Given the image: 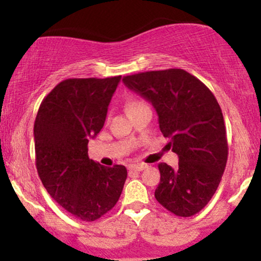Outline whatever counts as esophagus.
Instances as JSON below:
<instances>
[{
  "mask_svg": "<svg viewBox=\"0 0 261 261\" xmlns=\"http://www.w3.org/2000/svg\"><path fill=\"white\" fill-rule=\"evenodd\" d=\"M146 168H147V166H146V164H131V166L128 167V169L135 170V172H141V170H143Z\"/></svg>",
  "mask_w": 261,
  "mask_h": 261,
  "instance_id": "esophagus-1",
  "label": "esophagus"
}]
</instances>
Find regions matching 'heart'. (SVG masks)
Returning a JSON list of instances; mask_svg holds the SVG:
<instances>
[{
    "instance_id": "1",
    "label": "heart",
    "mask_w": 261,
    "mask_h": 261,
    "mask_svg": "<svg viewBox=\"0 0 261 261\" xmlns=\"http://www.w3.org/2000/svg\"><path fill=\"white\" fill-rule=\"evenodd\" d=\"M142 106H146L145 101L141 100V99H137V98H133V99H128L126 101V112L130 113L133 112V110L137 109V108L142 107Z\"/></svg>"
}]
</instances>
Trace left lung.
<instances>
[{"label": "left lung", "mask_w": 261, "mask_h": 261, "mask_svg": "<svg viewBox=\"0 0 261 261\" xmlns=\"http://www.w3.org/2000/svg\"><path fill=\"white\" fill-rule=\"evenodd\" d=\"M122 82L153 106L162 134L179 158L178 168L158 164L155 199L176 216H193L216 193L228 157L216 98L201 81L180 68L131 74Z\"/></svg>", "instance_id": "1"}]
</instances>
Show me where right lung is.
I'll use <instances>...</instances> for the list:
<instances>
[{
  "mask_svg": "<svg viewBox=\"0 0 261 261\" xmlns=\"http://www.w3.org/2000/svg\"><path fill=\"white\" fill-rule=\"evenodd\" d=\"M120 80L62 81L44 98L35 118V161L41 182L60 206L88 222L115 206L127 178L124 166L108 168L89 160L87 147L104 126Z\"/></svg>",
  "mask_w": 261,
  "mask_h": 261,
  "instance_id": "1",
  "label": "right lung"
}]
</instances>
